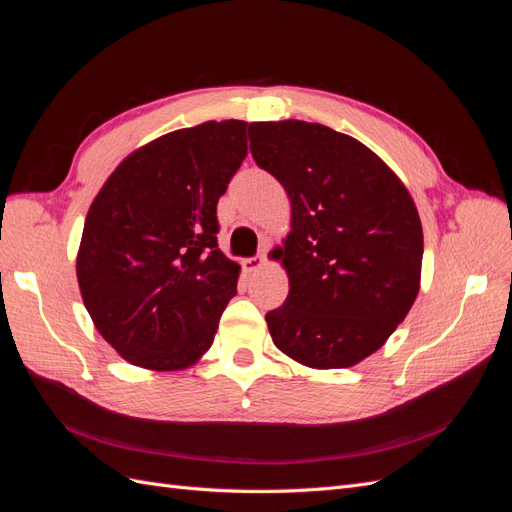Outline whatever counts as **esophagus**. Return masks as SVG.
<instances>
[{
	"label": "esophagus",
	"mask_w": 512,
	"mask_h": 512,
	"mask_svg": "<svg viewBox=\"0 0 512 512\" xmlns=\"http://www.w3.org/2000/svg\"><path fill=\"white\" fill-rule=\"evenodd\" d=\"M265 265H267V256L260 254V256L243 260V271H245V273H256V271H260Z\"/></svg>",
	"instance_id": "esophagus-1"
}]
</instances>
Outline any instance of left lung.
Returning a JSON list of instances; mask_svg holds the SVG:
<instances>
[{
	"label": "left lung",
	"instance_id": "obj_1",
	"mask_svg": "<svg viewBox=\"0 0 512 512\" xmlns=\"http://www.w3.org/2000/svg\"><path fill=\"white\" fill-rule=\"evenodd\" d=\"M250 151L290 200V232L269 254L290 286L267 314L273 344L312 369L361 363L421 288L423 226L408 188L369 147L322 123L254 121Z\"/></svg>",
	"mask_w": 512,
	"mask_h": 512
}]
</instances>
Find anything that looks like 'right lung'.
Wrapping results in <instances>:
<instances>
[{
	"label": "right lung",
	"mask_w": 512,
	"mask_h": 512,
	"mask_svg": "<svg viewBox=\"0 0 512 512\" xmlns=\"http://www.w3.org/2000/svg\"><path fill=\"white\" fill-rule=\"evenodd\" d=\"M247 121H205L134 149L87 211L76 280L98 333L128 363L188 369L211 348L241 267L218 207L247 156Z\"/></svg>",
	"instance_id": "right-lung-1"
}]
</instances>
